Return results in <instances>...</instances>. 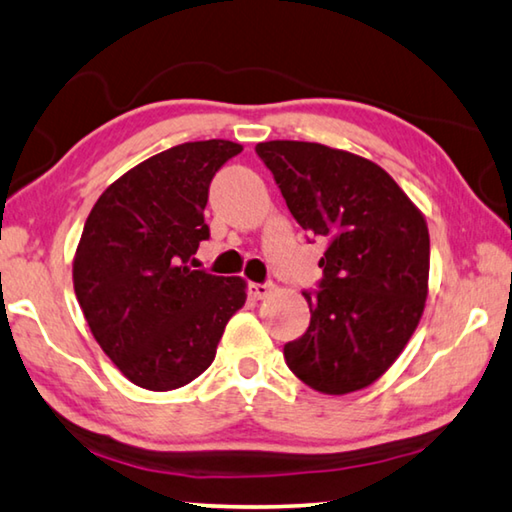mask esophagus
<instances>
[{
  "label": "esophagus",
  "instance_id": "esophagus-1",
  "mask_svg": "<svg viewBox=\"0 0 512 512\" xmlns=\"http://www.w3.org/2000/svg\"><path fill=\"white\" fill-rule=\"evenodd\" d=\"M271 291H273L271 284H259V282H250V284H248L250 298H255V300L268 298V293H271Z\"/></svg>",
  "mask_w": 512,
  "mask_h": 512
}]
</instances>
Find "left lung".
I'll return each instance as SVG.
<instances>
[{
    "instance_id": "obj_1",
    "label": "left lung",
    "mask_w": 512,
    "mask_h": 512,
    "mask_svg": "<svg viewBox=\"0 0 512 512\" xmlns=\"http://www.w3.org/2000/svg\"><path fill=\"white\" fill-rule=\"evenodd\" d=\"M302 230L325 237L320 291L302 293L311 323L284 345L293 375L345 395L377 381L418 327L429 293V228L372 160L316 142L255 146Z\"/></svg>"
}]
</instances>
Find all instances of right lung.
<instances>
[{"mask_svg":"<svg viewBox=\"0 0 512 512\" xmlns=\"http://www.w3.org/2000/svg\"><path fill=\"white\" fill-rule=\"evenodd\" d=\"M244 146L187 142L144 160L94 203L72 280L101 350L146 391H173L214 361L228 320L246 305L244 277L194 271L210 237L207 189Z\"/></svg>","mask_w":512,"mask_h":512,"instance_id":"right-lung-1","label":"right lung"}]
</instances>
